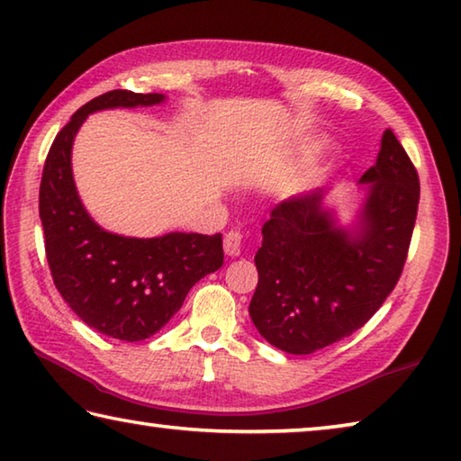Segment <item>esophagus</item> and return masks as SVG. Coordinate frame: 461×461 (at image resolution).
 Returning a JSON list of instances; mask_svg holds the SVG:
<instances>
[{
    "mask_svg": "<svg viewBox=\"0 0 461 461\" xmlns=\"http://www.w3.org/2000/svg\"><path fill=\"white\" fill-rule=\"evenodd\" d=\"M243 247V232L240 230H229L224 235V253L230 257H237Z\"/></svg>",
    "mask_w": 461,
    "mask_h": 461,
    "instance_id": "esophagus-1",
    "label": "esophagus"
}]
</instances>
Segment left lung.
I'll return each instance as SVG.
<instances>
[{"label":"left lung","mask_w":461,"mask_h":461,"mask_svg":"<svg viewBox=\"0 0 461 461\" xmlns=\"http://www.w3.org/2000/svg\"><path fill=\"white\" fill-rule=\"evenodd\" d=\"M360 182L368 196L357 230L336 226L321 208L324 190L279 202L263 224L249 313L279 350L312 354L348 338L397 285L415 229L419 176L391 129Z\"/></svg>","instance_id":"left-lung-1"}]
</instances>
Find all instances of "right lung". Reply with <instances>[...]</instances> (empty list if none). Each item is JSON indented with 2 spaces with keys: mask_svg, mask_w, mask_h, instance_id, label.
<instances>
[{
  "mask_svg": "<svg viewBox=\"0 0 461 461\" xmlns=\"http://www.w3.org/2000/svg\"><path fill=\"white\" fill-rule=\"evenodd\" d=\"M161 101L159 93L117 88L83 104L52 141L40 182V221L56 289L86 326L123 342L145 340L164 328L192 285L224 261L221 232H169L156 239L113 235L86 214L77 194L70 151L88 113Z\"/></svg>",
  "mask_w": 461,
  "mask_h": 461,
  "instance_id": "obj_1",
  "label": "right lung"
}]
</instances>
